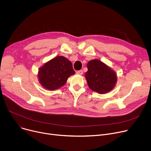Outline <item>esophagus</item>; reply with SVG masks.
<instances>
[{"mask_svg": "<svg viewBox=\"0 0 151 151\" xmlns=\"http://www.w3.org/2000/svg\"><path fill=\"white\" fill-rule=\"evenodd\" d=\"M76 73L78 75H82L83 74V70H77V71L76 72Z\"/></svg>", "mask_w": 151, "mask_h": 151, "instance_id": "obj_1", "label": "esophagus"}]
</instances>
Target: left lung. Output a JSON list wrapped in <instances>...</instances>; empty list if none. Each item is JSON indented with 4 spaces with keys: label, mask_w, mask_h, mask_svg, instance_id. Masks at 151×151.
Returning a JSON list of instances; mask_svg holds the SVG:
<instances>
[{
    "label": "left lung",
    "mask_w": 151,
    "mask_h": 151,
    "mask_svg": "<svg viewBox=\"0 0 151 151\" xmlns=\"http://www.w3.org/2000/svg\"><path fill=\"white\" fill-rule=\"evenodd\" d=\"M85 78L90 89L101 94L111 91L117 81L116 74L100 60H93L87 64Z\"/></svg>",
    "instance_id": "8db88e82"
}]
</instances>
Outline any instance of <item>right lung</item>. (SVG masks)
<instances>
[{"mask_svg": "<svg viewBox=\"0 0 151 151\" xmlns=\"http://www.w3.org/2000/svg\"><path fill=\"white\" fill-rule=\"evenodd\" d=\"M75 74L72 63L63 56H58L44 64L39 70L41 85L49 90H57L64 85L69 77Z\"/></svg>", "mask_w": 151, "mask_h": 151, "instance_id": "1", "label": "right lung"}]
</instances>
